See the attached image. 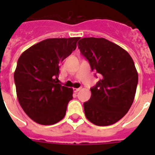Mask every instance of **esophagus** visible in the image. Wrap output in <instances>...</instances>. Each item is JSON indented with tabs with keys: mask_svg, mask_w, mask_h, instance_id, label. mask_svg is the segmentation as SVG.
<instances>
[{
	"mask_svg": "<svg viewBox=\"0 0 155 155\" xmlns=\"http://www.w3.org/2000/svg\"><path fill=\"white\" fill-rule=\"evenodd\" d=\"M80 89H81L80 87H79V88H74V89H73V91H74V92H78Z\"/></svg>",
	"mask_w": 155,
	"mask_h": 155,
	"instance_id": "obj_1",
	"label": "esophagus"
}]
</instances>
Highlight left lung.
Here are the masks:
<instances>
[{"label":"left lung","instance_id":"left-lung-1","mask_svg":"<svg viewBox=\"0 0 155 155\" xmlns=\"http://www.w3.org/2000/svg\"><path fill=\"white\" fill-rule=\"evenodd\" d=\"M80 53L92 71L101 75L84 103L86 117L94 125H113L128 113L134 100L138 75L125 50L104 38H84L78 42Z\"/></svg>","mask_w":155,"mask_h":155}]
</instances>
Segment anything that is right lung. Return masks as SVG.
Listing matches in <instances>:
<instances>
[{
	"mask_svg": "<svg viewBox=\"0 0 155 155\" xmlns=\"http://www.w3.org/2000/svg\"><path fill=\"white\" fill-rule=\"evenodd\" d=\"M79 37L48 38L23 52L14 71L18 102L27 116L50 125L65 117L73 89L58 84L59 63L76 48Z\"/></svg>",
	"mask_w": 155,
	"mask_h": 155,
	"instance_id": "1",
	"label": "right lung"
}]
</instances>
